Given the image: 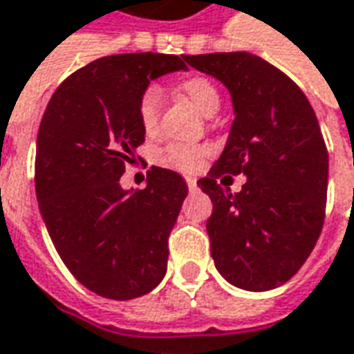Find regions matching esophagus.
<instances>
[{"mask_svg": "<svg viewBox=\"0 0 354 354\" xmlns=\"http://www.w3.org/2000/svg\"><path fill=\"white\" fill-rule=\"evenodd\" d=\"M185 184H187V187H189V189H195V187H197V178L185 176Z\"/></svg>", "mask_w": 354, "mask_h": 354, "instance_id": "1", "label": "esophagus"}]
</instances>
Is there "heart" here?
I'll list each match as a JSON object with an SVG mask.
<instances>
[{
  "label": "heart",
  "mask_w": 354,
  "mask_h": 354,
  "mask_svg": "<svg viewBox=\"0 0 354 354\" xmlns=\"http://www.w3.org/2000/svg\"><path fill=\"white\" fill-rule=\"evenodd\" d=\"M180 90L187 100L192 101L201 115L211 117L220 107V93L216 86L203 78V76H194L182 82ZM160 113V90L157 86H149L143 91L140 103H138V115L145 132H153L157 128ZM209 155V149L203 145H192V143H169L165 145L159 153V160L170 169L182 170V172H194L203 167V162Z\"/></svg>",
  "instance_id": "obj_1"
}]
</instances>
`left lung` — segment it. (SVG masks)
<instances>
[{
	"mask_svg": "<svg viewBox=\"0 0 354 354\" xmlns=\"http://www.w3.org/2000/svg\"><path fill=\"white\" fill-rule=\"evenodd\" d=\"M226 86L234 105L228 142L197 185L211 197L207 220L216 270L232 286L268 291L313 253L324 226L328 151L315 111L289 76L247 51L185 55ZM245 174L232 194L218 178Z\"/></svg>",
	"mask_w": 354,
	"mask_h": 354,
	"instance_id": "1",
	"label": "left lung"
}]
</instances>
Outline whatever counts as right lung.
Instances as JSON below:
<instances>
[{
    "label": "right lung",
    "mask_w": 354,
    "mask_h": 354,
    "mask_svg": "<svg viewBox=\"0 0 354 354\" xmlns=\"http://www.w3.org/2000/svg\"><path fill=\"white\" fill-rule=\"evenodd\" d=\"M187 71L185 55L101 57L49 100L36 142V197L57 253L105 299L142 297L167 274L169 236L187 184L153 167L145 189L120 176L145 142L138 103L155 78Z\"/></svg>",
    "instance_id": "1"
}]
</instances>
